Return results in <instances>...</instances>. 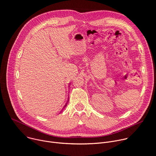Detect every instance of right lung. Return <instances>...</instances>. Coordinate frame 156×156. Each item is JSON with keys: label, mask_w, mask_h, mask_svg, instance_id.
Returning a JSON list of instances; mask_svg holds the SVG:
<instances>
[{"label": "right lung", "mask_w": 156, "mask_h": 156, "mask_svg": "<svg viewBox=\"0 0 156 156\" xmlns=\"http://www.w3.org/2000/svg\"><path fill=\"white\" fill-rule=\"evenodd\" d=\"M68 101H69V100H68ZM67 105H68V103H66V105H65V106H64V108H65V107H66V106H67Z\"/></svg>", "instance_id": "right-lung-1"}]
</instances>
